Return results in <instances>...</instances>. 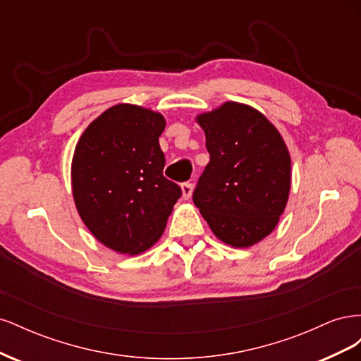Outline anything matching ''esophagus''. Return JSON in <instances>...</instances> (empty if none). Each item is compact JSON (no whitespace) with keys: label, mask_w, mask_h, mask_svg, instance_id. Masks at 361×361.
<instances>
[{"label":"esophagus","mask_w":361,"mask_h":361,"mask_svg":"<svg viewBox=\"0 0 361 361\" xmlns=\"http://www.w3.org/2000/svg\"><path fill=\"white\" fill-rule=\"evenodd\" d=\"M180 190H182V197L185 200H188L191 197V194H192V183H190V182L182 183L180 185Z\"/></svg>","instance_id":"34e87169"}]
</instances>
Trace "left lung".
<instances>
[{"label": "left lung", "mask_w": 361, "mask_h": 361, "mask_svg": "<svg viewBox=\"0 0 361 361\" xmlns=\"http://www.w3.org/2000/svg\"><path fill=\"white\" fill-rule=\"evenodd\" d=\"M211 159L192 200L214 235L248 248L274 231L290 191V155L277 128L256 108L224 102L197 116Z\"/></svg>", "instance_id": "left-lung-1"}]
</instances>
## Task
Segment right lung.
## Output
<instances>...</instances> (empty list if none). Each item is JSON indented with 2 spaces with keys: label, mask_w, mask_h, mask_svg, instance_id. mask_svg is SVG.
Returning <instances> with one entry per match:
<instances>
[{
  "label": "right lung",
  "mask_w": 361,
  "mask_h": 361,
  "mask_svg": "<svg viewBox=\"0 0 361 361\" xmlns=\"http://www.w3.org/2000/svg\"><path fill=\"white\" fill-rule=\"evenodd\" d=\"M162 114L118 104L87 126L72 158L76 211L92 235L120 255H140L167 226L179 185L164 178Z\"/></svg>",
  "instance_id": "add662e5"
}]
</instances>
